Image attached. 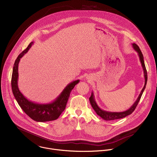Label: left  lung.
I'll return each mask as SVG.
<instances>
[{"instance_id":"obj_1","label":"left lung","mask_w":157,"mask_h":157,"mask_svg":"<svg viewBox=\"0 0 157 157\" xmlns=\"http://www.w3.org/2000/svg\"><path fill=\"white\" fill-rule=\"evenodd\" d=\"M132 47L133 48V49L135 50L137 53L138 55L139 56V59L140 61V63L142 64V68L144 70V77H145V84L144 86L143 87V89H142V91L138 97V98L137 99L136 101L134 102V104L127 110L124 111V112H120V113H116V112H109V111H105L104 110L102 109H101L97 104L95 99H94V96L93 93L92 92L91 93V97L89 98V101H90V103L93 107V108L94 109V110H95V112L96 113V114L99 116L101 118H102L105 121H113V120H116V119H122L124 117H125L126 116L131 114L134 111V110L136 109L141 97L142 95L145 90V87H146V84H147V70L145 68V63H144V56L142 55V53L141 52V50H140L139 47H138V45L136 43H132Z\"/></svg>"}]
</instances>
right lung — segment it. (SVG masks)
<instances>
[{
    "instance_id": "add662e5",
    "label": "right lung",
    "mask_w": 157,
    "mask_h": 157,
    "mask_svg": "<svg viewBox=\"0 0 157 157\" xmlns=\"http://www.w3.org/2000/svg\"><path fill=\"white\" fill-rule=\"evenodd\" d=\"M33 42H31L28 47L17 58L13 67L11 85L12 93L20 107L31 119L36 122H47L57 119L65 109L70 93L79 80L74 81L66 86L61 94L53 102L48 104H38L27 99L20 91L18 87V67L20 58L24 56L31 48Z\"/></svg>"
}]
</instances>
